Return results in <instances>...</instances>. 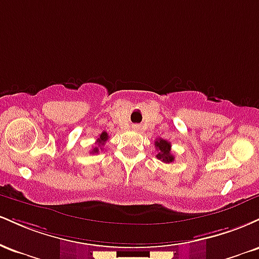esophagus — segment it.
Listing matches in <instances>:
<instances>
[{
	"mask_svg": "<svg viewBox=\"0 0 259 259\" xmlns=\"http://www.w3.org/2000/svg\"><path fill=\"white\" fill-rule=\"evenodd\" d=\"M133 127H134V129H135V130H138V129H139V126H138V125H134Z\"/></svg>",
	"mask_w": 259,
	"mask_h": 259,
	"instance_id": "34e87169",
	"label": "esophagus"
}]
</instances>
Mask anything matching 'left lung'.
<instances>
[{"label":"left lung","instance_id":"left-lung-1","mask_svg":"<svg viewBox=\"0 0 259 259\" xmlns=\"http://www.w3.org/2000/svg\"><path fill=\"white\" fill-rule=\"evenodd\" d=\"M154 147L158 151V153L156 154V157L159 160L164 163H171L174 162V156L171 154V145L170 142H168L167 140L164 139H158L154 141Z\"/></svg>","mask_w":259,"mask_h":259}]
</instances>
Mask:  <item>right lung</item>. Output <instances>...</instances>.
<instances>
[{
  "instance_id": "obj_1",
  "label": "right lung",
  "mask_w": 259,
  "mask_h": 259,
  "mask_svg": "<svg viewBox=\"0 0 259 259\" xmlns=\"http://www.w3.org/2000/svg\"><path fill=\"white\" fill-rule=\"evenodd\" d=\"M107 140H108V134H107L106 132H103V133L101 134V135L99 136V139H97V141H96V144L99 145V147L92 148V151H91L90 153H99L100 150H102V146H105V144H106Z\"/></svg>"
}]
</instances>
